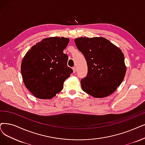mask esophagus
Returning a JSON list of instances; mask_svg holds the SVG:
<instances>
[{"mask_svg": "<svg viewBox=\"0 0 145 145\" xmlns=\"http://www.w3.org/2000/svg\"><path fill=\"white\" fill-rule=\"evenodd\" d=\"M72 69H73V72H74V74L76 73V67H73V68H72Z\"/></svg>", "mask_w": 145, "mask_h": 145, "instance_id": "34e87169", "label": "esophagus"}]
</instances>
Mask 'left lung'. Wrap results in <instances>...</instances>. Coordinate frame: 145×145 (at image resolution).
<instances>
[{
    "mask_svg": "<svg viewBox=\"0 0 145 145\" xmlns=\"http://www.w3.org/2000/svg\"><path fill=\"white\" fill-rule=\"evenodd\" d=\"M74 41L88 65L87 76L81 80L83 90L96 98L113 93L122 83L126 72L123 52L102 37H79Z\"/></svg>",
    "mask_w": 145,
    "mask_h": 145,
    "instance_id": "left-lung-1",
    "label": "left lung"
}]
</instances>
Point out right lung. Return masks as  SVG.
<instances>
[{
  "label": "right lung",
  "instance_id": "add662e5",
  "mask_svg": "<svg viewBox=\"0 0 145 145\" xmlns=\"http://www.w3.org/2000/svg\"><path fill=\"white\" fill-rule=\"evenodd\" d=\"M68 38L43 39L29 50L23 58L21 71L24 85L37 98L50 99L63 89L73 72L67 66L68 56L63 53Z\"/></svg>",
  "mask_w": 145,
  "mask_h": 145
}]
</instances>
